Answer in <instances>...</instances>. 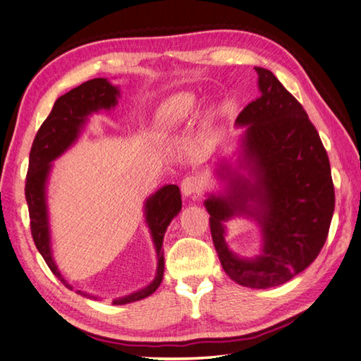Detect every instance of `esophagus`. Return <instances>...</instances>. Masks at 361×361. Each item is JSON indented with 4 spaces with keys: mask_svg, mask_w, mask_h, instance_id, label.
<instances>
[{
    "mask_svg": "<svg viewBox=\"0 0 361 361\" xmlns=\"http://www.w3.org/2000/svg\"><path fill=\"white\" fill-rule=\"evenodd\" d=\"M202 189V183L197 176L189 175L181 181V192L185 197H197Z\"/></svg>",
    "mask_w": 361,
    "mask_h": 361,
    "instance_id": "1",
    "label": "esophagus"
}]
</instances>
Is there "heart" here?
Masks as SVG:
<instances>
[{
    "mask_svg": "<svg viewBox=\"0 0 361 361\" xmlns=\"http://www.w3.org/2000/svg\"><path fill=\"white\" fill-rule=\"evenodd\" d=\"M197 99L192 93H176L159 105L153 119V127L161 135H171L185 127L192 118Z\"/></svg>",
    "mask_w": 361,
    "mask_h": 361,
    "instance_id": "b5f03b06",
    "label": "heart"
}]
</instances>
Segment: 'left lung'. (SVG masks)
Segmentation results:
<instances>
[{
  "label": "left lung",
  "instance_id": "8db88e82",
  "mask_svg": "<svg viewBox=\"0 0 361 361\" xmlns=\"http://www.w3.org/2000/svg\"><path fill=\"white\" fill-rule=\"evenodd\" d=\"M255 70L260 96L235 119L237 127H245L237 167L228 159L217 164L225 189L208 194L204 208L225 273L243 287L270 288L295 278L319 255L335 190L327 152L302 105L271 71ZM234 216L259 225L260 255L247 259L228 250L224 224Z\"/></svg>",
  "mask_w": 361,
  "mask_h": 361
}]
</instances>
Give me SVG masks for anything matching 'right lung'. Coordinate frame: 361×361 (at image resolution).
Here are the masks:
<instances>
[{"label":"right lung","instance_id":"obj_1","mask_svg":"<svg viewBox=\"0 0 361 361\" xmlns=\"http://www.w3.org/2000/svg\"><path fill=\"white\" fill-rule=\"evenodd\" d=\"M119 97V88L104 79H93L82 83L78 88H73L66 94L60 96L52 106V111L42 124L35 135L32 149L29 153V169L26 176V202L29 208L30 233L35 242L37 250L40 251L44 262L48 264L51 271L63 282V286L74 290L71 283L59 271L56 260L51 248V231H49V216L48 202H46V185L52 169V161L71 147L78 141L83 127L88 122L91 114L101 110H111L116 106ZM181 211V194L176 185H166L150 195L144 203L145 224L149 226L153 245L157 251V274L153 281L144 288L133 291V293L113 299L114 305H124L128 302L140 301L150 296L155 291L164 274V251L163 239L167 226L171 225L173 217ZM79 295L99 299L87 291L75 290Z\"/></svg>","mask_w":361,"mask_h":361}]
</instances>
